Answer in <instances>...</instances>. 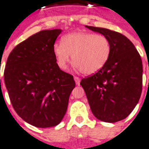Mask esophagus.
I'll return each instance as SVG.
<instances>
[{
  "mask_svg": "<svg viewBox=\"0 0 149 149\" xmlns=\"http://www.w3.org/2000/svg\"><path fill=\"white\" fill-rule=\"evenodd\" d=\"M74 80H75V82H76V84H77V85H79V84H80L81 79L78 77H74Z\"/></svg>",
  "mask_w": 149,
  "mask_h": 149,
  "instance_id": "34e87169",
  "label": "esophagus"
}]
</instances>
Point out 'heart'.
I'll use <instances>...</instances> for the list:
<instances>
[{
    "mask_svg": "<svg viewBox=\"0 0 149 149\" xmlns=\"http://www.w3.org/2000/svg\"><path fill=\"white\" fill-rule=\"evenodd\" d=\"M111 52V42L106 36L89 32L65 35L60 44L53 46V55L60 69L65 70L72 58L74 67L86 75L94 74L103 68Z\"/></svg>",
    "mask_w": 149,
    "mask_h": 149,
    "instance_id": "obj_1",
    "label": "heart"
}]
</instances>
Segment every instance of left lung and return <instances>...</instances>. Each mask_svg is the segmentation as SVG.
<instances>
[{
  "label": "left lung",
  "instance_id": "obj_1",
  "mask_svg": "<svg viewBox=\"0 0 149 149\" xmlns=\"http://www.w3.org/2000/svg\"><path fill=\"white\" fill-rule=\"evenodd\" d=\"M106 36L111 52L100 71L83 78L89 107L97 119L115 123L127 118L138 103L142 92L143 65L139 52L128 38L105 28L85 26Z\"/></svg>",
  "mask_w": 149,
  "mask_h": 149
}]
</instances>
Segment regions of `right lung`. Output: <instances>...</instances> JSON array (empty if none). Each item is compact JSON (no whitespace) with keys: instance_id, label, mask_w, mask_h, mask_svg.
Instances as JSON below:
<instances>
[{"instance_id":"1","label":"right lung","mask_w":149,"mask_h":149,"mask_svg":"<svg viewBox=\"0 0 149 149\" xmlns=\"http://www.w3.org/2000/svg\"><path fill=\"white\" fill-rule=\"evenodd\" d=\"M61 31L44 30L31 35L13 48L6 62L4 79L13 109L37 127L60 123L75 87L73 77L60 69L53 55Z\"/></svg>"}]
</instances>
